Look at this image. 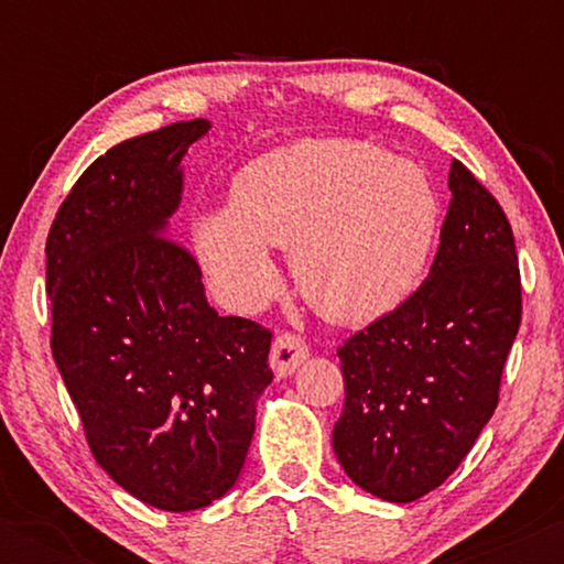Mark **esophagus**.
Instances as JSON below:
<instances>
[{"instance_id":"1","label":"esophagus","mask_w":564,"mask_h":564,"mask_svg":"<svg viewBox=\"0 0 564 564\" xmlns=\"http://www.w3.org/2000/svg\"><path fill=\"white\" fill-rule=\"evenodd\" d=\"M310 349L296 334H278L270 349V366H273L275 377H291V373L307 360Z\"/></svg>"}]
</instances>
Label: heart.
Returning <instances> with one entry per match:
<instances>
[{
	"instance_id": "obj_1",
	"label": "heart",
	"mask_w": 564,
	"mask_h": 564,
	"mask_svg": "<svg viewBox=\"0 0 564 564\" xmlns=\"http://www.w3.org/2000/svg\"><path fill=\"white\" fill-rule=\"evenodd\" d=\"M232 204L193 223L212 286L236 307L278 291L270 246L291 249L296 283L321 315L371 323L422 286L443 206L422 166L364 140H300L249 161Z\"/></svg>"
}]
</instances>
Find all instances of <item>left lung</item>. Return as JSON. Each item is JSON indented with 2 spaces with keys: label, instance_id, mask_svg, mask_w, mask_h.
Returning a JSON list of instances; mask_svg holds the SVG:
<instances>
[{
  "label": "left lung",
  "instance_id": "1",
  "mask_svg": "<svg viewBox=\"0 0 564 564\" xmlns=\"http://www.w3.org/2000/svg\"><path fill=\"white\" fill-rule=\"evenodd\" d=\"M430 278L405 304L336 349L345 408L334 451L349 480L394 503L443 485L498 405L522 321L514 236L462 161Z\"/></svg>",
  "mask_w": 564,
  "mask_h": 564
}]
</instances>
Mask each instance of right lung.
<instances>
[{"mask_svg": "<svg viewBox=\"0 0 564 564\" xmlns=\"http://www.w3.org/2000/svg\"><path fill=\"white\" fill-rule=\"evenodd\" d=\"M193 119L124 140L70 187L47 236L53 358L95 462L166 511L209 507L236 485L273 381V332L217 315L200 268L166 223Z\"/></svg>", "mask_w": 564, "mask_h": 564, "instance_id": "1", "label": "right lung"}]
</instances>
